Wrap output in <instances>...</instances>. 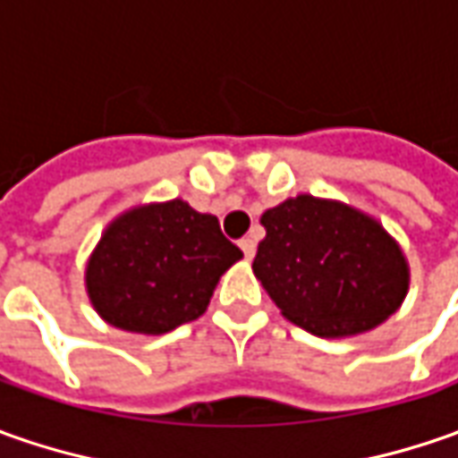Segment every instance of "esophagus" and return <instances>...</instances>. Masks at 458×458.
<instances>
[{
	"instance_id": "obj_1",
	"label": "esophagus",
	"mask_w": 458,
	"mask_h": 458,
	"mask_svg": "<svg viewBox=\"0 0 458 458\" xmlns=\"http://www.w3.org/2000/svg\"><path fill=\"white\" fill-rule=\"evenodd\" d=\"M239 247H242V252H244V257H247V259H252V257H255L257 242L252 237L242 239V242H239Z\"/></svg>"
}]
</instances>
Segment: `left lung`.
Masks as SVG:
<instances>
[{"label": "left lung", "mask_w": 458, "mask_h": 458, "mask_svg": "<svg viewBox=\"0 0 458 458\" xmlns=\"http://www.w3.org/2000/svg\"><path fill=\"white\" fill-rule=\"evenodd\" d=\"M257 280L295 326L354 336L393 316L408 293V262L377 221L344 203L298 196L262 214Z\"/></svg>", "instance_id": "1"}]
</instances>
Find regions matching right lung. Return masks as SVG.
<instances>
[{
  "mask_svg": "<svg viewBox=\"0 0 458 458\" xmlns=\"http://www.w3.org/2000/svg\"><path fill=\"white\" fill-rule=\"evenodd\" d=\"M242 250L219 219L185 201L127 211L104 232L86 267L89 298L104 321L134 334H165L201 316Z\"/></svg>",
  "mask_w": 458,
  "mask_h": 458,
  "instance_id": "add662e5",
  "label": "right lung"
}]
</instances>
